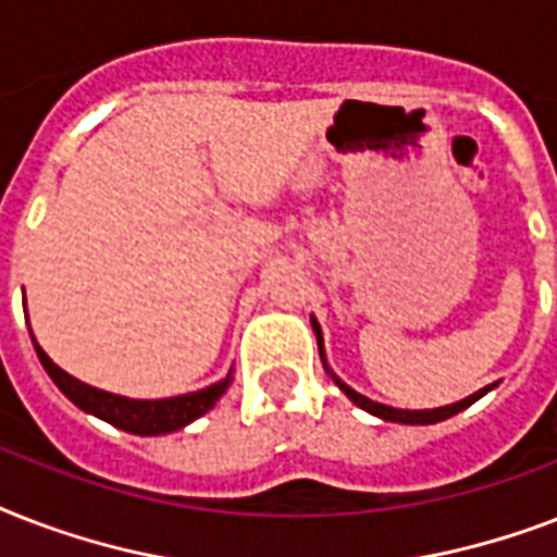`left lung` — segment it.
Segmentation results:
<instances>
[{"label":"left lung","instance_id":"left-lung-1","mask_svg":"<svg viewBox=\"0 0 557 557\" xmlns=\"http://www.w3.org/2000/svg\"><path fill=\"white\" fill-rule=\"evenodd\" d=\"M312 330L314 335H318V349H321V361L323 367H326V372L332 375V381L338 384L344 393H347V398L352 401V405H358L361 410H367V413L379 416V419H384V422H398V424H436V422H445V419H450V416H457L459 410H466V407H471L480 396H485L488 389L494 387V384H488V387L476 389L474 396L462 398V401H454V405H445V407H433V410H398V407H387V405H379V401H372V398L361 396V393H356V389L349 387V384H344V381L335 375V372L330 370V364H326V356H323V344H321V326H318V321H312Z\"/></svg>","mask_w":557,"mask_h":557}]
</instances>
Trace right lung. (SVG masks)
Wrapping results in <instances>:
<instances>
[{
	"label": "right lung",
	"mask_w": 557,
	"mask_h": 557,
	"mask_svg": "<svg viewBox=\"0 0 557 557\" xmlns=\"http://www.w3.org/2000/svg\"><path fill=\"white\" fill-rule=\"evenodd\" d=\"M34 349H37L39 364L46 367V372L51 375L57 387L63 389L65 398H72L74 405L86 410V413L98 416L103 422L115 424V428H121L126 433H135V436H161V433H173L178 428H185L193 419L208 413L210 407L219 401V396L227 389L231 379H234L227 372L225 379L216 381V384L196 389V393H187V396L156 398V401H150V398H126L115 396V393H107V389L89 387V384H83V381H77L65 370H60L42 352L37 341H34Z\"/></svg>",
	"instance_id": "1"
}]
</instances>
